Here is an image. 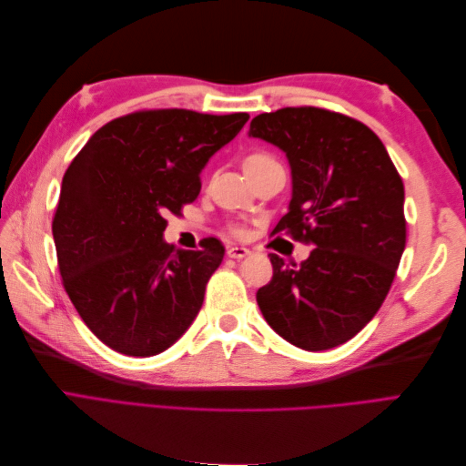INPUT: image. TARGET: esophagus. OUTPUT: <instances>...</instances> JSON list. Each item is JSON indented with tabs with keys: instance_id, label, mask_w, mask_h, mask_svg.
<instances>
[{
	"instance_id": "1",
	"label": "esophagus",
	"mask_w": 466,
	"mask_h": 466,
	"mask_svg": "<svg viewBox=\"0 0 466 466\" xmlns=\"http://www.w3.org/2000/svg\"><path fill=\"white\" fill-rule=\"evenodd\" d=\"M248 255H250V250L247 247H229L228 248V257L235 258V260H241V258H245Z\"/></svg>"
}]
</instances>
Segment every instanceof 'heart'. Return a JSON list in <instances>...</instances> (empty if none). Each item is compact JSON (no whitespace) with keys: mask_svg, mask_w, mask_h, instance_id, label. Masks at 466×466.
Returning a JSON list of instances; mask_svg holds the SVG:
<instances>
[{"mask_svg":"<svg viewBox=\"0 0 466 466\" xmlns=\"http://www.w3.org/2000/svg\"><path fill=\"white\" fill-rule=\"evenodd\" d=\"M262 159H268L266 155H262V153H255V155H248V157L245 159V165L247 163H255V161H262Z\"/></svg>","mask_w":466,"mask_h":466,"instance_id":"1","label":"heart"}]
</instances>
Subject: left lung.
I'll use <instances>...</instances> for the list:
<instances>
[{
    "instance_id": "obj_1",
    "label": "left lung",
    "mask_w": 466,
    "mask_h": 466,
    "mask_svg": "<svg viewBox=\"0 0 466 466\" xmlns=\"http://www.w3.org/2000/svg\"><path fill=\"white\" fill-rule=\"evenodd\" d=\"M250 137L286 153L288 214L274 233L315 243L307 260L270 255L274 276L257 291L270 327L307 351L354 338L383 305L406 245L404 185L368 126L315 106L252 118Z\"/></svg>"
}]
</instances>
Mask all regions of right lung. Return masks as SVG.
Masks as SVG:
<instances>
[{
	"instance_id": "obj_1",
	"label": "right lung",
	"mask_w": 466,
	"mask_h": 466,
	"mask_svg": "<svg viewBox=\"0 0 466 466\" xmlns=\"http://www.w3.org/2000/svg\"><path fill=\"white\" fill-rule=\"evenodd\" d=\"M247 120V112H134L98 128L67 167L52 221L60 274L108 348L157 356L198 315L225 250L216 238L202 250L165 243V216L196 200L202 168Z\"/></svg>"
}]
</instances>
